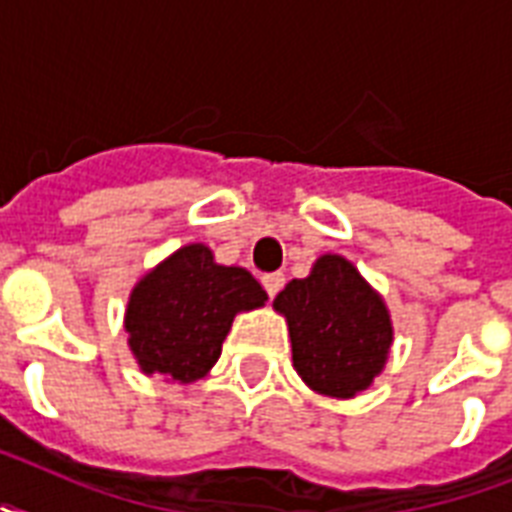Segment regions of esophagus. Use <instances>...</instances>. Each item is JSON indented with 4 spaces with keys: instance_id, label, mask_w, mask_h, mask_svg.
Here are the masks:
<instances>
[{
    "instance_id": "1",
    "label": "esophagus",
    "mask_w": 512,
    "mask_h": 512,
    "mask_svg": "<svg viewBox=\"0 0 512 512\" xmlns=\"http://www.w3.org/2000/svg\"><path fill=\"white\" fill-rule=\"evenodd\" d=\"M284 273H268V276H263V287L265 292H268V297H276L281 292V287H284Z\"/></svg>"
}]
</instances>
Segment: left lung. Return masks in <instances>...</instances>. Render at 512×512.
Segmentation results:
<instances>
[{"label":"left lung","instance_id":"1","mask_svg":"<svg viewBox=\"0 0 512 512\" xmlns=\"http://www.w3.org/2000/svg\"><path fill=\"white\" fill-rule=\"evenodd\" d=\"M273 311L287 319L295 372L319 396L356 398L388 364V305L348 257L321 255L281 289Z\"/></svg>","mask_w":512,"mask_h":512}]
</instances>
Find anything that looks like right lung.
<instances>
[{"mask_svg": "<svg viewBox=\"0 0 512 512\" xmlns=\"http://www.w3.org/2000/svg\"><path fill=\"white\" fill-rule=\"evenodd\" d=\"M268 295L247 268L220 265L207 244H185L146 271L124 308V332L143 374L191 385L207 377L239 313Z\"/></svg>", "mask_w": 512, "mask_h": 512, "instance_id": "add662e5", "label": "right lung"}]
</instances>
